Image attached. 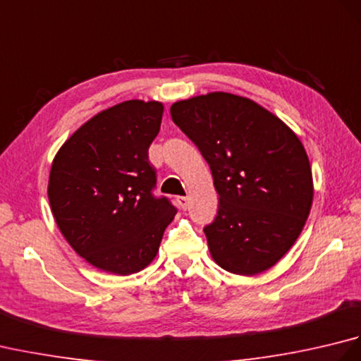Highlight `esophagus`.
<instances>
[{"instance_id":"obj_1","label":"esophagus","mask_w":361,"mask_h":361,"mask_svg":"<svg viewBox=\"0 0 361 361\" xmlns=\"http://www.w3.org/2000/svg\"><path fill=\"white\" fill-rule=\"evenodd\" d=\"M176 202H178L181 209H188L189 203H190V198L189 197H178V200H176Z\"/></svg>"}]
</instances>
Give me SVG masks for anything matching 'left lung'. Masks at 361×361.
Listing matches in <instances>:
<instances>
[{"mask_svg": "<svg viewBox=\"0 0 361 361\" xmlns=\"http://www.w3.org/2000/svg\"><path fill=\"white\" fill-rule=\"evenodd\" d=\"M172 119L209 164L217 217L204 226L224 270L255 276L293 247L307 220L313 178L307 152L276 114L224 91L171 106Z\"/></svg>", "mask_w": 361, "mask_h": 361, "instance_id": "left-lung-1", "label": "left lung"}]
</instances>
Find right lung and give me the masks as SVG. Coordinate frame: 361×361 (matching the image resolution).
I'll list each match as a JSON object with an SVG mask.
<instances>
[{
  "instance_id": "right-lung-1",
  "label": "right lung",
  "mask_w": 361,
  "mask_h": 361,
  "mask_svg": "<svg viewBox=\"0 0 361 361\" xmlns=\"http://www.w3.org/2000/svg\"><path fill=\"white\" fill-rule=\"evenodd\" d=\"M164 105L121 102L88 119L52 159L48 198L66 242L99 270L127 276L157 257L176 209L155 198L149 163Z\"/></svg>"
}]
</instances>
